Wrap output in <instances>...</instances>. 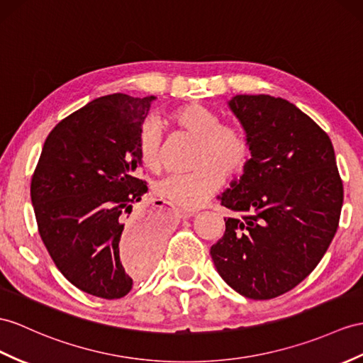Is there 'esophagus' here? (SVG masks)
<instances>
[{"label": "esophagus", "mask_w": 363, "mask_h": 363, "mask_svg": "<svg viewBox=\"0 0 363 363\" xmlns=\"http://www.w3.org/2000/svg\"><path fill=\"white\" fill-rule=\"evenodd\" d=\"M194 216V212H179V217L180 218H189Z\"/></svg>", "instance_id": "obj_1"}]
</instances>
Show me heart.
<instances>
[{
    "mask_svg": "<svg viewBox=\"0 0 363 363\" xmlns=\"http://www.w3.org/2000/svg\"><path fill=\"white\" fill-rule=\"evenodd\" d=\"M169 121L197 140L189 174H169L158 180L154 191L158 197L183 211H196L222 186L223 175L231 179L245 171L251 158L246 132L201 104H184L171 112ZM140 160L149 171L162 167V129L152 118L143 121L137 137Z\"/></svg>",
    "mask_w": 363,
    "mask_h": 363,
    "instance_id": "1",
    "label": "heart"
}]
</instances>
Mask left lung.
<instances>
[{
  "label": "left lung",
  "mask_w": 363,
  "mask_h": 363,
  "mask_svg": "<svg viewBox=\"0 0 363 363\" xmlns=\"http://www.w3.org/2000/svg\"><path fill=\"white\" fill-rule=\"evenodd\" d=\"M251 158L220 201L234 217L211 257L238 294L268 300L288 293L319 264L337 231L343 184L328 134L293 103L235 95Z\"/></svg>",
  "instance_id": "obj_1"
}]
</instances>
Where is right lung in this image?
<instances>
[{
  "label": "right lung",
  "instance_id": "1",
  "mask_svg": "<svg viewBox=\"0 0 363 363\" xmlns=\"http://www.w3.org/2000/svg\"><path fill=\"white\" fill-rule=\"evenodd\" d=\"M155 96H100L50 130L30 182L38 233L60 272L101 298L125 297L160 257L162 233L132 216L147 191L138 130Z\"/></svg>",
  "mask_w": 363,
  "mask_h": 363
}]
</instances>
